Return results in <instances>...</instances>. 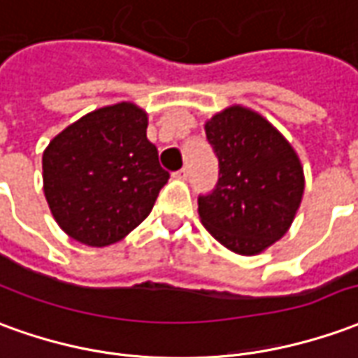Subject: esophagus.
Instances as JSON below:
<instances>
[{"mask_svg":"<svg viewBox=\"0 0 358 358\" xmlns=\"http://www.w3.org/2000/svg\"><path fill=\"white\" fill-rule=\"evenodd\" d=\"M174 178L186 180V178H187V169H186V166H184V169H180V171L174 172Z\"/></svg>","mask_w":358,"mask_h":358,"instance_id":"obj_1","label":"esophagus"}]
</instances>
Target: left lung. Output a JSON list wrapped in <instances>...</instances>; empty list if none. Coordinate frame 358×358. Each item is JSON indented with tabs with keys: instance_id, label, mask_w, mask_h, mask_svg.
<instances>
[{
	"instance_id": "1",
	"label": "left lung",
	"mask_w": 358,
	"mask_h": 358,
	"mask_svg": "<svg viewBox=\"0 0 358 358\" xmlns=\"http://www.w3.org/2000/svg\"><path fill=\"white\" fill-rule=\"evenodd\" d=\"M219 159V180L197 197L211 236L236 254L254 256L289 231L304 192L301 161L266 118L242 106L205 124Z\"/></svg>"
}]
</instances>
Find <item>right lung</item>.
Instances as JSON below:
<instances>
[{"instance_id":"add662e5","label":"right lung","mask_w":358,"mask_h":358,"mask_svg":"<svg viewBox=\"0 0 358 358\" xmlns=\"http://www.w3.org/2000/svg\"><path fill=\"white\" fill-rule=\"evenodd\" d=\"M56 222L87 246H108L151 213L171 174L147 139V114L131 102L99 108L66 127L42 157Z\"/></svg>"}]
</instances>
